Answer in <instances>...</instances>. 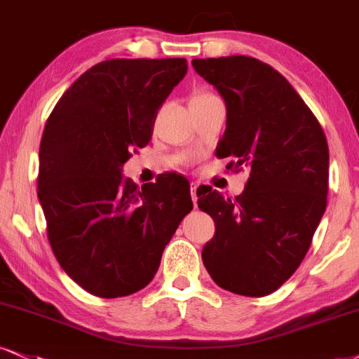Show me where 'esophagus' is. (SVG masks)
<instances>
[{"instance_id": "34e87169", "label": "esophagus", "mask_w": 359, "mask_h": 359, "mask_svg": "<svg viewBox=\"0 0 359 359\" xmlns=\"http://www.w3.org/2000/svg\"><path fill=\"white\" fill-rule=\"evenodd\" d=\"M198 188H200V184L191 183V198H193L194 208H198Z\"/></svg>"}]
</instances>
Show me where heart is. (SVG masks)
Returning a JSON list of instances; mask_svg holds the SVG:
<instances>
[{
    "mask_svg": "<svg viewBox=\"0 0 359 359\" xmlns=\"http://www.w3.org/2000/svg\"><path fill=\"white\" fill-rule=\"evenodd\" d=\"M208 96H211V95H206V93H198V95H194L191 100H201V98H208Z\"/></svg>",
    "mask_w": 359,
    "mask_h": 359,
    "instance_id": "1",
    "label": "heart"
}]
</instances>
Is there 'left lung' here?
<instances>
[{
    "label": "left lung",
    "instance_id": "8db88e82",
    "mask_svg": "<svg viewBox=\"0 0 359 359\" xmlns=\"http://www.w3.org/2000/svg\"><path fill=\"white\" fill-rule=\"evenodd\" d=\"M194 72L226 104L216 148L228 166L248 170L234 201L198 189L215 238L203 263L216 285L243 296H266L298 269L325 215L330 151L320 123L276 69L250 56L193 60Z\"/></svg>",
    "mask_w": 359,
    "mask_h": 359
}]
</instances>
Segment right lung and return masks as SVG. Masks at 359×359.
Here are the masks:
<instances>
[{
    "instance_id": "add662e5",
    "label": "right lung",
    "mask_w": 359,
    "mask_h": 359,
    "mask_svg": "<svg viewBox=\"0 0 359 359\" xmlns=\"http://www.w3.org/2000/svg\"><path fill=\"white\" fill-rule=\"evenodd\" d=\"M187 72L184 57L101 61L65 91L48 118L38 200L57 263L88 293L119 298L143 290L193 210L183 176H163L141 189L123 176Z\"/></svg>"
}]
</instances>
